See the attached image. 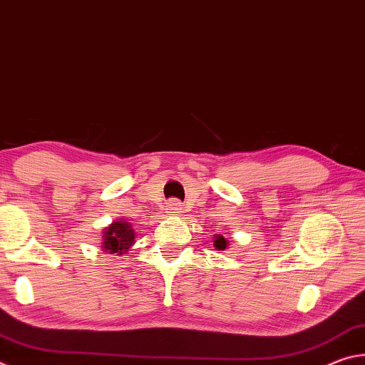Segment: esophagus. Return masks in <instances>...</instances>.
I'll return each instance as SVG.
<instances>
[{
	"label": "esophagus",
	"instance_id": "34e87169",
	"mask_svg": "<svg viewBox=\"0 0 365 365\" xmlns=\"http://www.w3.org/2000/svg\"><path fill=\"white\" fill-rule=\"evenodd\" d=\"M169 212L170 214H180V212H183V205L180 201H177V200H172V201H169Z\"/></svg>",
	"mask_w": 365,
	"mask_h": 365
}]
</instances>
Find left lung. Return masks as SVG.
Masks as SVG:
<instances>
[{
  "mask_svg": "<svg viewBox=\"0 0 365 365\" xmlns=\"http://www.w3.org/2000/svg\"><path fill=\"white\" fill-rule=\"evenodd\" d=\"M214 246H215V250L224 251L227 248V240L222 237V235H217V237H215V240H214Z\"/></svg>",
  "mask_w": 365,
  "mask_h": 365,
  "instance_id": "obj_1",
  "label": "left lung"
}]
</instances>
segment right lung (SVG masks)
<instances>
[{"label": "right lung", "instance_id": "1", "mask_svg": "<svg viewBox=\"0 0 365 365\" xmlns=\"http://www.w3.org/2000/svg\"><path fill=\"white\" fill-rule=\"evenodd\" d=\"M101 237V248L108 255H125L128 248L135 243V230L132 228V224H128L125 220L113 222L109 227L104 228Z\"/></svg>", "mask_w": 365, "mask_h": 365}]
</instances>
